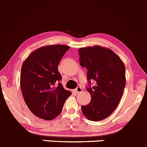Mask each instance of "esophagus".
<instances>
[{"label":"esophagus","mask_w":147,"mask_h":147,"mask_svg":"<svg viewBox=\"0 0 147 147\" xmlns=\"http://www.w3.org/2000/svg\"><path fill=\"white\" fill-rule=\"evenodd\" d=\"M75 92H77V93H80V92H82V87L77 86V87L75 88Z\"/></svg>","instance_id":"obj_1"}]
</instances>
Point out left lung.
Returning a JSON list of instances; mask_svg holds the SVG:
<instances>
[{
    "label": "left lung",
    "instance_id": "obj_1",
    "mask_svg": "<svg viewBox=\"0 0 147 147\" xmlns=\"http://www.w3.org/2000/svg\"><path fill=\"white\" fill-rule=\"evenodd\" d=\"M79 55L80 65L88 70L86 89L91 95L90 102L82 106V113L89 120H102L120 101L126 86L125 65L113 51L101 46L80 48Z\"/></svg>",
    "mask_w": 147,
    "mask_h": 147
}]
</instances>
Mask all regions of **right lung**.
Segmentation results:
<instances>
[{"label":"right lung","instance_id":"obj_1","mask_svg":"<svg viewBox=\"0 0 147 147\" xmlns=\"http://www.w3.org/2000/svg\"><path fill=\"white\" fill-rule=\"evenodd\" d=\"M70 48L64 45L38 48L23 62L21 88L25 104L36 117L51 120L61 113L65 100L72 95L63 88L58 65Z\"/></svg>","mask_w":147,"mask_h":147}]
</instances>
